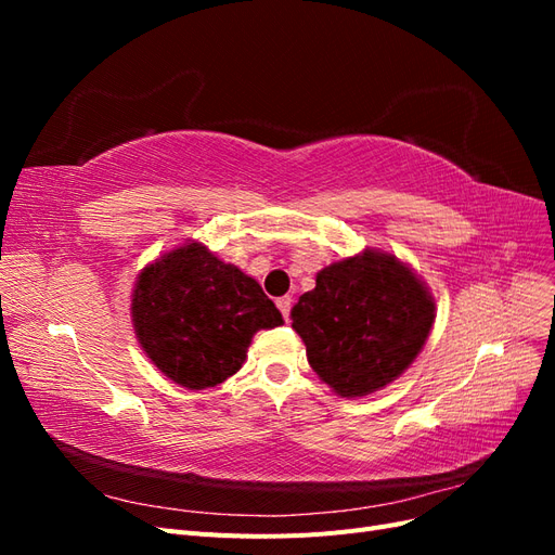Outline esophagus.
I'll use <instances>...</instances> for the list:
<instances>
[{
  "mask_svg": "<svg viewBox=\"0 0 555 555\" xmlns=\"http://www.w3.org/2000/svg\"><path fill=\"white\" fill-rule=\"evenodd\" d=\"M275 304H278V308H280L282 317L287 319V322H289V312H292V296H282V298H278V300H275Z\"/></svg>",
  "mask_w": 555,
  "mask_h": 555,
  "instance_id": "1",
  "label": "esophagus"
}]
</instances>
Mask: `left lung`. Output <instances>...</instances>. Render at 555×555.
<instances>
[{
	"label": "left lung",
	"mask_w": 555,
	"mask_h": 555,
	"mask_svg": "<svg viewBox=\"0 0 555 555\" xmlns=\"http://www.w3.org/2000/svg\"><path fill=\"white\" fill-rule=\"evenodd\" d=\"M292 319L312 371L338 396L359 398L408 371L435 322V300L412 268L365 249L322 268Z\"/></svg>",
	"instance_id": "1"
}]
</instances>
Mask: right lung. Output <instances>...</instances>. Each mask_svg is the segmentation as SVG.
Masks as SVG:
<instances>
[{
  "instance_id": "1",
  "label": "right lung",
  "mask_w": 555,
  "mask_h": 555,
  "mask_svg": "<svg viewBox=\"0 0 555 555\" xmlns=\"http://www.w3.org/2000/svg\"><path fill=\"white\" fill-rule=\"evenodd\" d=\"M131 296L143 351L166 377L192 391L236 375L251 335L284 324L257 280L201 243L145 266Z\"/></svg>"
}]
</instances>
